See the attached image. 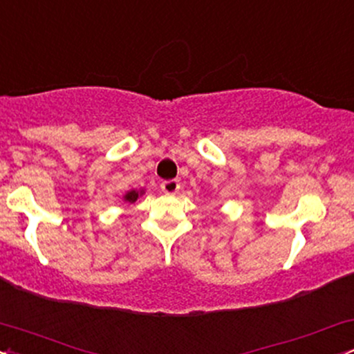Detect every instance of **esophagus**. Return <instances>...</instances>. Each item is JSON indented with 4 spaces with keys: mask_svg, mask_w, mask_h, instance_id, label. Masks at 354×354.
Returning <instances> with one entry per match:
<instances>
[{
    "mask_svg": "<svg viewBox=\"0 0 354 354\" xmlns=\"http://www.w3.org/2000/svg\"><path fill=\"white\" fill-rule=\"evenodd\" d=\"M181 185L178 180H169V181H163L161 183V189H163V193L166 194H176L178 191H180Z\"/></svg>",
    "mask_w": 354,
    "mask_h": 354,
    "instance_id": "obj_1",
    "label": "esophagus"
}]
</instances>
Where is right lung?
<instances>
[{"mask_svg":"<svg viewBox=\"0 0 354 354\" xmlns=\"http://www.w3.org/2000/svg\"><path fill=\"white\" fill-rule=\"evenodd\" d=\"M143 194H145V189H143V188H140V189H129L128 193H124L123 200L128 201V203H135V201L138 200V198L143 196Z\"/></svg>","mask_w":354,"mask_h":354,"instance_id":"right-lung-1","label":"right lung"}]
</instances>
